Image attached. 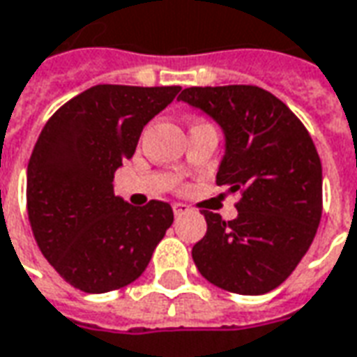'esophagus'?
<instances>
[{
  "mask_svg": "<svg viewBox=\"0 0 357 357\" xmlns=\"http://www.w3.org/2000/svg\"><path fill=\"white\" fill-rule=\"evenodd\" d=\"M172 208H174V214H176V216H181V214H185L187 211H189V206L183 203H174L172 204Z\"/></svg>",
  "mask_w": 357,
  "mask_h": 357,
  "instance_id": "1",
  "label": "esophagus"
}]
</instances>
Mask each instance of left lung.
I'll return each instance as SVG.
<instances>
[{"mask_svg": "<svg viewBox=\"0 0 357 357\" xmlns=\"http://www.w3.org/2000/svg\"><path fill=\"white\" fill-rule=\"evenodd\" d=\"M179 100L222 127L216 183L239 193L234 220L203 211L206 234L191 251L199 273L241 296L278 288L307 253L323 213V168L307 129L253 84L191 86Z\"/></svg>", "mask_w": 357, "mask_h": 357, "instance_id": "8db88e82", "label": "left lung"}]
</instances>
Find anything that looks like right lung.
<instances>
[{
  "label": "right lung",
  "mask_w": 357,
  "mask_h": 357,
  "mask_svg": "<svg viewBox=\"0 0 357 357\" xmlns=\"http://www.w3.org/2000/svg\"><path fill=\"white\" fill-rule=\"evenodd\" d=\"M181 86L96 84L48 119L26 170V211L42 255L86 294L137 280L174 222L164 201L131 206L114 174L135 154L143 127Z\"/></svg>",
  "instance_id": "obj_1"
}]
</instances>
